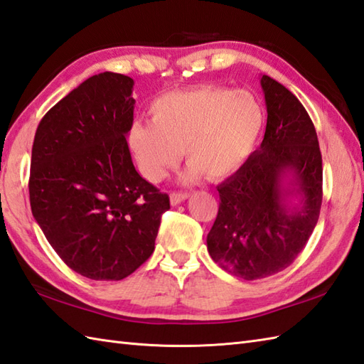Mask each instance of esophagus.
Returning a JSON list of instances; mask_svg holds the SVG:
<instances>
[{"mask_svg": "<svg viewBox=\"0 0 364 364\" xmlns=\"http://www.w3.org/2000/svg\"><path fill=\"white\" fill-rule=\"evenodd\" d=\"M187 198H188V193H171V195H169V199H171L173 205L183 203Z\"/></svg>", "mask_w": 364, "mask_h": 364, "instance_id": "esophagus-1", "label": "esophagus"}]
</instances>
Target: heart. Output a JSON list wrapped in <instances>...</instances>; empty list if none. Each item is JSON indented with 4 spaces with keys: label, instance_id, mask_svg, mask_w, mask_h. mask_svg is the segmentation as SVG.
Masks as SVG:
<instances>
[{
    "label": "heart",
    "instance_id": "heart-1",
    "mask_svg": "<svg viewBox=\"0 0 364 364\" xmlns=\"http://www.w3.org/2000/svg\"><path fill=\"white\" fill-rule=\"evenodd\" d=\"M151 123L134 121L127 143L141 173L152 182L177 165L181 151L190 165L187 181L200 174L221 181L252 154L264 124L257 96L225 85H198L160 95L149 106Z\"/></svg>",
    "mask_w": 364,
    "mask_h": 364
}]
</instances>
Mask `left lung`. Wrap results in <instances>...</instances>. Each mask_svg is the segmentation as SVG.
<instances>
[{"label":"left lung","instance_id":"left-lung-1","mask_svg":"<svg viewBox=\"0 0 364 364\" xmlns=\"http://www.w3.org/2000/svg\"><path fill=\"white\" fill-rule=\"evenodd\" d=\"M260 84L268 110L264 139L218 185L220 208L207 235L213 262L245 280L288 268L313 233L322 204V157L311 118L277 80L263 75ZM296 192L301 204L289 208L287 198Z\"/></svg>","mask_w":364,"mask_h":364}]
</instances>
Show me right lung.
Returning a JSON list of instances; mask_svg holds the SVG:
<instances>
[{"mask_svg": "<svg viewBox=\"0 0 364 364\" xmlns=\"http://www.w3.org/2000/svg\"><path fill=\"white\" fill-rule=\"evenodd\" d=\"M132 88L119 73L88 77L46 112L32 144V215L65 264L92 280H121L140 268L169 208L129 152Z\"/></svg>", "mask_w": 364, "mask_h": 364, "instance_id": "right-lung-1", "label": "right lung"}]
</instances>
